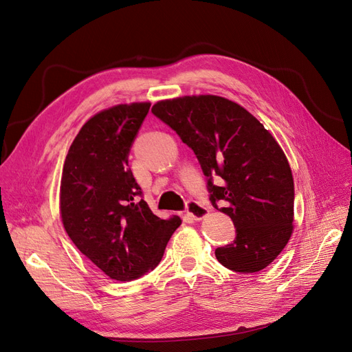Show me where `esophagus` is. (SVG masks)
I'll use <instances>...</instances> for the list:
<instances>
[{
	"mask_svg": "<svg viewBox=\"0 0 352 352\" xmlns=\"http://www.w3.org/2000/svg\"><path fill=\"white\" fill-rule=\"evenodd\" d=\"M210 210L201 204L198 201H189L188 206H186V214L192 219V220H202L204 217L208 216Z\"/></svg>",
	"mask_w": 352,
	"mask_h": 352,
	"instance_id": "34e87169",
	"label": "esophagus"
}]
</instances>
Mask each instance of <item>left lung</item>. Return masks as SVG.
Returning a JSON list of instances; mask_svg holds the SVG:
<instances>
[{
    "instance_id": "left-lung-1",
    "label": "left lung",
    "mask_w": 352,
    "mask_h": 352,
    "mask_svg": "<svg viewBox=\"0 0 352 352\" xmlns=\"http://www.w3.org/2000/svg\"><path fill=\"white\" fill-rule=\"evenodd\" d=\"M151 111L192 148L212 206L236 228L235 241L216 250L219 263L239 273L267 267L294 232V177L278 141L242 105L219 95L162 100ZM214 174L225 186L212 185Z\"/></svg>"
}]
</instances>
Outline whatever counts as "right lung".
<instances>
[{"instance_id": "1", "label": "right lung", "mask_w": 352, "mask_h": 352, "mask_svg": "<svg viewBox=\"0 0 352 352\" xmlns=\"http://www.w3.org/2000/svg\"><path fill=\"white\" fill-rule=\"evenodd\" d=\"M151 102L117 104L82 126L63 166L60 214L67 235L110 279L129 282L155 269L180 226L148 207L127 167Z\"/></svg>"}]
</instances>
